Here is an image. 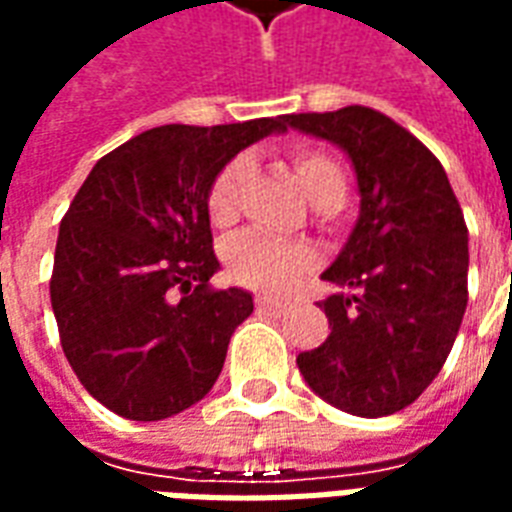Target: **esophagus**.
Listing matches in <instances>:
<instances>
[{
  "instance_id": "34e87169",
  "label": "esophagus",
  "mask_w": 512,
  "mask_h": 512,
  "mask_svg": "<svg viewBox=\"0 0 512 512\" xmlns=\"http://www.w3.org/2000/svg\"><path fill=\"white\" fill-rule=\"evenodd\" d=\"M255 307L260 312H268V315H285L288 312V304H282L277 299H268V296H255Z\"/></svg>"
}]
</instances>
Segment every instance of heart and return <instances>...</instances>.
I'll return each mask as SVG.
<instances>
[{
  "instance_id": "b5f03b06",
  "label": "heart",
  "mask_w": 512,
  "mask_h": 512,
  "mask_svg": "<svg viewBox=\"0 0 512 512\" xmlns=\"http://www.w3.org/2000/svg\"><path fill=\"white\" fill-rule=\"evenodd\" d=\"M290 164L301 189L318 208H337L345 197V172L323 147L299 145L290 150ZM246 178V161L233 158L213 175L205 208L213 224H230L238 211V189ZM227 274L260 290H285L304 268L312 266V249L296 241H279L263 233H244L224 249Z\"/></svg>"
}]
</instances>
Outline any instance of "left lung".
<instances>
[{"mask_svg": "<svg viewBox=\"0 0 512 512\" xmlns=\"http://www.w3.org/2000/svg\"><path fill=\"white\" fill-rule=\"evenodd\" d=\"M343 147L362 194L348 244L323 271L329 337L296 359L310 389L356 417L411 406L439 376L461 329L469 230L441 161L370 106L288 115Z\"/></svg>", "mask_w": 512, "mask_h": 512, "instance_id": "1", "label": "left lung"}]
</instances>
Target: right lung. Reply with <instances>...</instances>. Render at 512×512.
<instances>
[{"instance_id": "obj_1", "label": "right lung", "mask_w": 512, "mask_h": 512, "mask_svg": "<svg viewBox=\"0 0 512 512\" xmlns=\"http://www.w3.org/2000/svg\"><path fill=\"white\" fill-rule=\"evenodd\" d=\"M288 128V115L230 126H158L106 153L62 216L51 310L90 395L136 422L180 414L211 392L241 288L213 290L219 260L205 194L230 158Z\"/></svg>"}]
</instances>
